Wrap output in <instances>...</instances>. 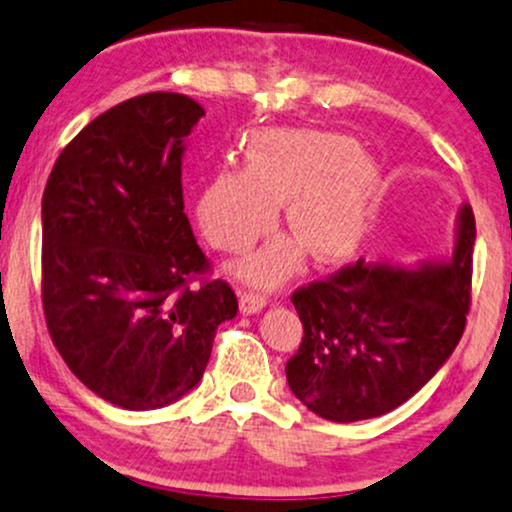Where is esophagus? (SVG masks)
Masks as SVG:
<instances>
[{
    "instance_id": "34e87169",
    "label": "esophagus",
    "mask_w": 512,
    "mask_h": 512,
    "mask_svg": "<svg viewBox=\"0 0 512 512\" xmlns=\"http://www.w3.org/2000/svg\"><path fill=\"white\" fill-rule=\"evenodd\" d=\"M266 304L268 299L263 297V294L251 292V290L239 292V309H242L244 314H256V311H261Z\"/></svg>"
}]
</instances>
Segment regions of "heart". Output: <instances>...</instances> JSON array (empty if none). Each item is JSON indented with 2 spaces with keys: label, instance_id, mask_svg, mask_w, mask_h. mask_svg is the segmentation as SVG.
<instances>
[{
  "label": "heart",
  "instance_id": "1",
  "mask_svg": "<svg viewBox=\"0 0 512 512\" xmlns=\"http://www.w3.org/2000/svg\"><path fill=\"white\" fill-rule=\"evenodd\" d=\"M381 198V172L350 138L316 129H263L246 138L242 170L222 167L201 184L196 220L222 254H246L278 227L300 239H278L239 266L256 285H278L302 263L340 261L362 244Z\"/></svg>",
  "mask_w": 512,
  "mask_h": 512
}]
</instances>
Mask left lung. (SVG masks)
Instances as JSON below:
<instances>
[{
    "mask_svg": "<svg viewBox=\"0 0 512 512\" xmlns=\"http://www.w3.org/2000/svg\"><path fill=\"white\" fill-rule=\"evenodd\" d=\"M472 208L460 210L446 266L400 270L364 258L292 292L304 326L287 359L292 393L330 422L393 412L446 364L472 304Z\"/></svg>",
    "mask_w": 512,
    "mask_h": 512,
    "instance_id": "1",
    "label": "left lung"
}]
</instances>
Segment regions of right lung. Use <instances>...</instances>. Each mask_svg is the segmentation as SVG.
<instances>
[{"label": "right lung", "instance_id": "add662e5", "mask_svg": "<svg viewBox=\"0 0 512 512\" xmlns=\"http://www.w3.org/2000/svg\"><path fill=\"white\" fill-rule=\"evenodd\" d=\"M203 114L165 90L119 102L66 143L42 194L50 338L83 386L124 410L189 393L239 309L184 213L182 141Z\"/></svg>", "mask_w": 512, "mask_h": 512}]
</instances>
